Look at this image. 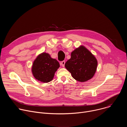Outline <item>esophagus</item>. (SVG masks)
<instances>
[{
	"label": "esophagus",
	"instance_id": "obj_1",
	"mask_svg": "<svg viewBox=\"0 0 127 127\" xmlns=\"http://www.w3.org/2000/svg\"><path fill=\"white\" fill-rule=\"evenodd\" d=\"M65 61H62L61 63V65L62 66V67H64L65 66Z\"/></svg>",
	"mask_w": 127,
	"mask_h": 127
}]
</instances>
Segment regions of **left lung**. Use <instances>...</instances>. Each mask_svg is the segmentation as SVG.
<instances>
[{"mask_svg": "<svg viewBox=\"0 0 127 127\" xmlns=\"http://www.w3.org/2000/svg\"><path fill=\"white\" fill-rule=\"evenodd\" d=\"M97 66L95 57L84 46L71 53V58L65 63V68L77 81L85 82L95 75Z\"/></svg>", "mask_w": 127, "mask_h": 127, "instance_id": "8db88e82", "label": "left lung"}]
</instances>
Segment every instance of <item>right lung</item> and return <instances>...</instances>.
I'll return each instance as SVG.
<instances>
[{
    "mask_svg": "<svg viewBox=\"0 0 127 127\" xmlns=\"http://www.w3.org/2000/svg\"><path fill=\"white\" fill-rule=\"evenodd\" d=\"M59 67V63L56 59L52 58L49 54L43 53L34 61L32 71L36 79L47 83L53 79Z\"/></svg>",
    "mask_w": 127,
    "mask_h": 127,
    "instance_id": "1",
    "label": "right lung"
}]
</instances>
